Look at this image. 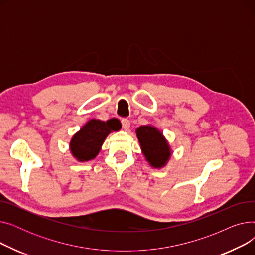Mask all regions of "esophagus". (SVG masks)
<instances>
[{
  "label": "esophagus",
  "mask_w": 255,
  "mask_h": 255,
  "mask_svg": "<svg viewBox=\"0 0 255 255\" xmlns=\"http://www.w3.org/2000/svg\"><path fill=\"white\" fill-rule=\"evenodd\" d=\"M121 123H122V127L125 130H128L130 128V121L128 119H122L121 120Z\"/></svg>",
  "instance_id": "1"
}]
</instances>
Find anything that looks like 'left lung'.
<instances>
[{
    "label": "left lung",
    "mask_w": 255,
    "mask_h": 255,
    "mask_svg": "<svg viewBox=\"0 0 255 255\" xmlns=\"http://www.w3.org/2000/svg\"><path fill=\"white\" fill-rule=\"evenodd\" d=\"M140 148L149 163L156 168L166 164L171 155L169 145L162 133L153 126H140L136 129Z\"/></svg>",
    "instance_id": "1"
}]
</instances>
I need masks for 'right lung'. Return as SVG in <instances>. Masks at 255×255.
I'll list each match as a JSON object with an SVG mask.
<instances>
[{"label":"right lung","mask_w":255,"mask_h":255,"mask_svg":"<svg viewBox=\"0 0 255 255\" xmlns=\"http://www.w3.org/2000/svg\"><path fill=\"white\" fill-rule=\"evenodd\" d=\"M120 128L121 125L117 119H111L106 122L100 120L89 121L71 139L72 155L80 162L94 159L98 155L106 136Z\"/></svg>","instance_id":"1"}]
</instances>
